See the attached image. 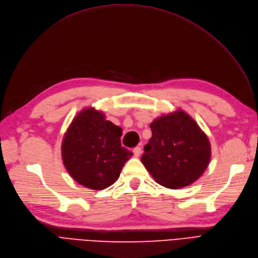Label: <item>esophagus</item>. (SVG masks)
<instances>
[{
	"mask_svg": "<svg viewBox=\"0 0 258 258\" xmlns=\"http://www.w3.org/2000/svg\"><path fill=\"white\" fill-rule=\"evenodd\" d=\"M142 153V148L141 147H136V148H133V154H135V157H140V154Z\"/></svg>",
	"mask_w": 258,
	"mask_h": 258,
	"instance_id": "1",
	"label": "esophagus"
}]
</instances>
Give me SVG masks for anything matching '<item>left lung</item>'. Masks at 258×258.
<instances>
[{
	"instance_id": "obj_1",
	"label": "left lung",
	"mask_w": 258,
	"mask_h": 258,
	"mask_svg": "<svg viewBox=\"0 0 258 258\" xmlns=\"http://www.w3.org/2000/svg\"><path fill=\"white\" fill-rule=\"evenodd\" d=\"M150 128L152 137L141 161L157 183L172 189L185 187L207 169L209 139L184 111L157 118Z\"/></svg>"
}]
</instances>
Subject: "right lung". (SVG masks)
<instances>
[{"mask_svg":"<svg viewBox=\"0 0 258 258\" xmlns=\"http://www.w3.org/2000/svg\"><path fill=\"white\" fill-rule=\"evenodd\" d=\"M121 128L101 112L85 109L72 121L62 143V160L71 177L91 189H105L119 177L132 151L120 144Z\"/></svg>","mask_w":258,"mask_h":258,"instance_id":"add662e5","label":"right lung"}]
</instances>
